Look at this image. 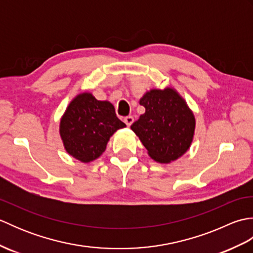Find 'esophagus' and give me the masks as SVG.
Here are the masks:
<instances>
[{
  "label": "esophagus",
  "instance_id": "34e87169",
  "mask_svg": "<svg viewBox=\"0 0 253 253\" xmlns=\"http://www.w3.org/2000/svg\"><path fill=\"white\" fill-rule=\"evenodd\" d=\"M124 122H125V124H126V125L128 126V127H129L130 125H131V124L133 123V117L132 116H127V117H125V118H124Z\"/></svg>",
  "mask_w": 253,
  "mask_h": 253
}]
</instances>
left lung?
Instances as JSON below:
<instances>
[{
    "label": "left lung",
    "mask_w": 253,
    "mask_h": 253,
    "mask_svg": "<svg viewBox=\"0 0 253 253\" xmlns=\"http://www.w3.org/2000/svg\"><path fill=\"white\" fill-rule=\"evenodd\" d=\"M146 112L130 126L155 162L168 164L190 148L196 129L192 111L173 88L147 91L139 101Z\"/></svg>",
    "instance_id": "obj_1"
}]
</instances>
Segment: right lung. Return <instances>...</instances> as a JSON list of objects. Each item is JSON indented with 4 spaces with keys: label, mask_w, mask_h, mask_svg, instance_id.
I'll use <instances>...</instances> for the list:
<instances>
[{
    "label": "right lung",
    "mask_w": 253,
    "mask_h": 253,
    "mask_svg": "<svg viewBox=\"0 0 253 253\" xmlns=\"http://www.w3.org/2000/svg\"><path fill=\"white\" fill-rule=\"evenodd\" d=\"M126 127L109 101L96 100L92 93L75 96L60 123V135L66 152L83 163L92 162L105 151L116 130Z\"/></svg>",
    "instance_id": "1"
}]
</instances>
